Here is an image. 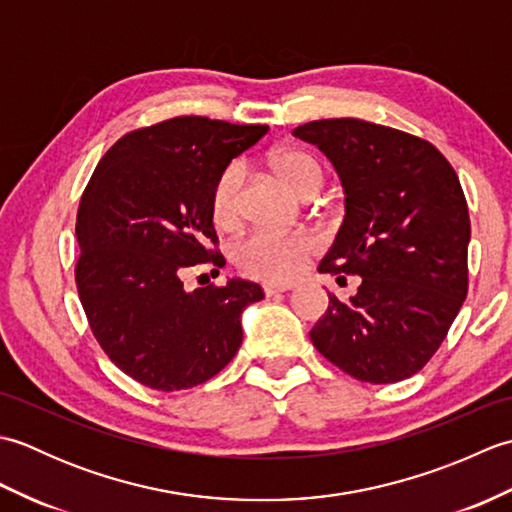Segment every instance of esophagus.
<instances>
[{
	"instance_id": "obj_1",
	"label": "esophagus",
	"mask_w": 512,
	"mask_h": 512,
	"mask_svg": "<svg viewBox=\"0 0 512 512\" xmlns=\"http://www.w3.org/2000/svg\"><path fill=\"white\" fill-rule=\"evenodd\" d=\"M288 290H292L290 284H281V286H277V284H266V286H264V295H266V297H273V295H279V292H288Z\"/></svg>"
}]
</instances>
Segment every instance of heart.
<instances>
[{"instance_id": "b5f03b06", "label": "heart", "mask_w": 512, "mask_h": 512, "mask_svg": "<svg viewBox=\"0 0 512 512\" xmlns=\"http://www.w3.org/2000/svg\"><path fill=\"white\" fill-rule=\"evenodd\" d=\"M270 165L301 195L317 193L325 180L321 160L306 149L286 147L270 156ZM246 202V167L228 162L211 187V220L220 228H233L242 220ZM317 253V239L306 233H279L255 228L231 244V259L242 275L284 284L299 277L308 259Z\"/></svg>"}]
</instances>
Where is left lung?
<instances>
[{
  "label": "left lung",
  "instance_id": "left-lung-1",
  "mask_svg": "<svg viewBox=\"0 0 512 512\" xmlns=\"http://www.w3.org/2000/svg\"><path fill=\"white\" fill-rule=\"evenodd\" d=\"M339 171L345 220L319 270L358 275L310 332L345 374L398 383L429 363L469 290L471 222L458 173L429 140L394 127L323 118L292 129Z\"/></svg>",
  "mask_w": 512,
  "mask_h": 512
}]
</instances>
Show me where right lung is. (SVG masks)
Here are the masks:
<instances>
[{"mask_svg":"<svg viewBox=\"0 0 512 512\" xmlns=\"http://www.w3.org/2000/svg\"><path fill=\"white\" fill-rule=\"evenodd\" d=\"M266 125L176 116L118 138L101 158L76 213L74 279L110 361L140 385H202L242 345V310L264 299L253 281L187 290L191 266H224L211 187Z\"/></svg>","mask_w":512,"mask_h":512,"instance_id":"add662e5","label":"right lung"}]
</instances>
